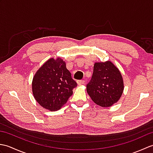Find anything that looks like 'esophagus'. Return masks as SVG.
I'll return each mask as SVG.
<instances>
[{"label":"esophagus","instance_id":"esophagus-1","mask_svg":"<svg viewBox=\"0 0 153 153\" xmlns=\"http://www.w3.org/2000/svg\"><path fill=\"white\" fill-rule=\"evenodd\" d=\"M77 85H83V84L85 83V81H84V80H78V81H77Z\"/></svg>","mask_w":153,"mask_h":153}]
</instances>
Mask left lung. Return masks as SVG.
I'll return each mask as SVG.
<instances>
[{
	"mask_svg": "<svg viewBox=\"0 0 153 153\" xmlns=\"http://www.w3.org/2000/svg\"><path fill=\"white\" fill-rule=\"evenodd\" d=\"M121 73L110 61L94 64L87 92L93 101L102 107H110L118 101L123 91Z\"/></svg>",
	"mask_w": 153,
	"mask_h": 153,
	"instance_id": "8db88e82",
	"label": "left lung"
}]
</instances>
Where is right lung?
<instances>
[{
    "label": "right lung",
    "mask_w": 153,
    "mask_h": 153,
    "mask_svg": "<svg viewBox=\"0 0 153 153\" xmlns=\"http://www.w3.org/2000/svg\"><path fill=\"white\" fill-rule=\"evenodd\" d=\"M76 86L66 62L60 58H50L35 74L32 91L41 106L50 111H56L67 102Z\"/></svg>",
    "instance_id": "obj_1"
}]
</instances>
